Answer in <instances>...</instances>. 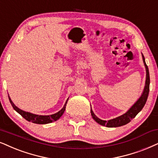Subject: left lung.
I'll return each instance as SVG.
<instances>
[{
  "label": "left lung",
  "mask_w": 158,
  "mask_h": 158,
  "mask_svg": "<svg viewBox=\"0 0 158 158\" xmlns=\"http://www.w3.org/2000/svg\"><path fill=\"white\" fill-rule=\"evenodd\" d=\"M142 59L143 64H144L145 69H146V81H145V86L143 90L141 93V96L134 103L132 106L127 110L126 112L123 114H122L119 117H116V118L109 119V120H103V119H99L96 115L93 112V111L90 109L91 115L93 117L94 120L96 123H98L100 125H103V126H106L107 127H120L123 125H125L131 122L132 119L136 116L141 111L143 107L144 106L146 102H147V98H148L149 92V83H150V79H149V69L147 67V64H146L145 58L143 57L142 54Z\"/></svg>",
  "instance_id": "8db88e82"
}]
</instances>
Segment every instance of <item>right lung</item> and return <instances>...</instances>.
<instances>
[{"label":"right lung","mask_w":158,"mask_h":158,"mask_svg":"<svg viewBox=\"0 0 158 158\" xmlns=\"http://www.w3.org/2000/svg\"><path fill=\"white\" fill-rule=\"evenodd\" d=\"M9 99L11 106H12V107L14 108V109H15L17 113H19L23 118H25L26 119V120L35 124H48L52 123V122L57 121V119H59L61 117V116L63 114V113H64V111L65 110V107H66L68 100H69V98L67 99V101H65V103L64 104V106L62 108V109H60L58 112L53 114L51 115H38L35 114L28 112V111H23L22 110V109H19V108H18L17 106H15V103L12 102V101L11 100V98L9 97Z\"/></svg>","instance_id":"right-lung-1"}]
</instances>
